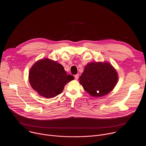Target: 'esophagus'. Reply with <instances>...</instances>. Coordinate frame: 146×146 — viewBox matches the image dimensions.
Listing matches in <instances>:
<instances>
[{"label": "esophagus", "instance_id": "1", "mask_svg": "<svg viewBox=\"0 0 146 146\" xmlns=\"http://www.w3.org/2000/svg\"><path fill=\"white\" fill-rule=\"evenodd\" d=\"M78 77H79V75L77 74H76L74 76V78L75 80H78Z\"/></svg>", "mask_w": 146, "mask_h": 146}]
</instances>
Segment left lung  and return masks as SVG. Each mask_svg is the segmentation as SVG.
I'll list each match as a JSON object with an SVG mask.
<instances>
[{
	"instance_id": "1",
	"label": "left lung",
	"mask_w": 146,
	"mask_h": 146,
	"mask_svg": "<svg viewBox=\"0 0 146 146\" xmlns=\"http://www.w3.org/2000/svg\"><path fill=\"white\" fill-rule=\"evenodd\" d=\"M84 90L93 97H102L111 92L118 81L116 69L107 62H90L79 78Z\"/></svg>"
}]
</instances>
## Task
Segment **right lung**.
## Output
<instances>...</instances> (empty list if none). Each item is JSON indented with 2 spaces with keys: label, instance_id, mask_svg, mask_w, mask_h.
I'll return each instance as SVG.
<instances>
[{
  "label": "right lung",
  "instance_id": "1",
  "mask_svg": "<svg viewBox=\"0 0 146 146\" xmlns=\"http://www.w3.org/2000/svg\"><path fill=\"white\" fill-rule=\"evenodd\" d=\"M73 79V76L67 74L62 65L48 58L38 61L29 71L32 88L47 99L61 93L65 85Z\"/></svg>",
  "mask_w": 146,
  "mask_h": 146
}]
</instances>
